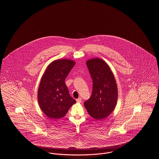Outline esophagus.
Segmentation results:
<instances>
[{
  "mask_svg": "<svg viewBox=\"0 0 159 159\" xmlns=\"http://www.w3.org/2000/svg\"><path fill=\"white\" fill-rule=\"evenodd\" d=\"M76 101H77V102L80 103V102H82V98H79L76 99Z\"/></svg>",
  "mask_w": 159,
  "mask_h": 159,
  "instance_id": "34e87169",
  "label": "esophagus"
}]
</instances>
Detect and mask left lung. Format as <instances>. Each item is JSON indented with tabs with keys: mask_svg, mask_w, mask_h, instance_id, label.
<instances>
[{
	"mask_svg": "<svg viewBox=\"0 0 159 159\" xmlns=\"http://www.w3.org/2000/svg\"><path fill=\"white\" fill-rule=\"evenodd\" d=\"M92 79V92L84 106L91 117L103 119L113 111L117 101V86L113 74L104 61L95 58L86 62Z\"/></svg>",
	"mask_w": 159,
	"mask_h": 159,
	"instance_id": "left-lung-1",
	"label": "left lung"
}]
</instances>
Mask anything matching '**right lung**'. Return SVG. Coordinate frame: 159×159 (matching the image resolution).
Here are the masks:
<instances>
[{
	"label": "right lung",
	"mask_w": 159,
	"mask_h": 159,
	"mask_svg": "<svg viewBox=\"0 0 159 159\" xmlns=\"http://www.w3.org/2000/svg\"><path fill=\"white\" fill-rule=\"evenodd\" d=\"M75 62L58 60L51 62L42 76L38 89V102L43 113L49 118L64 117L76 102L69 94L65 80Z\"/></svg>",
	"instance_id": "obj_1"
}]
</instances>
